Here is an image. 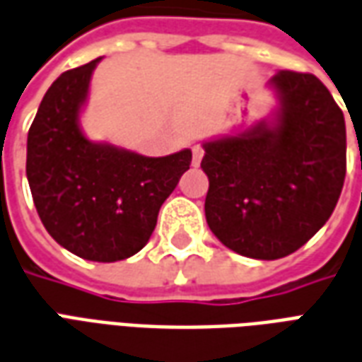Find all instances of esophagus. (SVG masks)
<instances>
[{
    "label": "esophagus",
    "mask_w": 362,
    "mask_h": 362,
    "mask_svg": "<svg viewBox=\"0 0 362 362\" xmlns=\"http://www.w3.org/2000/svg\"><path fill=\"white\" fill-rule=\"evenodd\" d=\"M202 156H204V150H202V146H192V165H199L200 160H202Z\"/></svg>",
    "instance_id": "1"
}]
</instances>
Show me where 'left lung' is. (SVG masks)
<instances>
[{"label": "left lung", "instance_id": "obj_1", "mask_svg": "<svg viewBox=\"0 0 362 362\" xmlns=\"http://www.w3.org/2000/svg\"><path fill=\"white\" fill-rule=\"evenodd\" d=\"M274 119L204 142L208 228L228 249L276 260L328 221L345 181V119L310 73L279 71Z\"/></svg>", "mask_w": 362, "mask_h": 362}]
</instances>
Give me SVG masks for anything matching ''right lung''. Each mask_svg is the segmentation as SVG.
<instances>
[{
  "instance_id": "obj_1",
  "label": "right lung",
  "mask_w": 362,
  "mask_h": 362,
  "mask_svg": "<svg viewBox=\"0 0 362 362\" xmlns=\"http://www.w3.org/2000/svg\"><path fill=\"white\" fill-rule=\"evenodd\" d=\"M98 62L65 71L47 88L28 131L26 177L44 228L63 249L115 262L148 243L192 152L148 158L88 141L78 115Z\"/></svg>"
}]
</instances>
